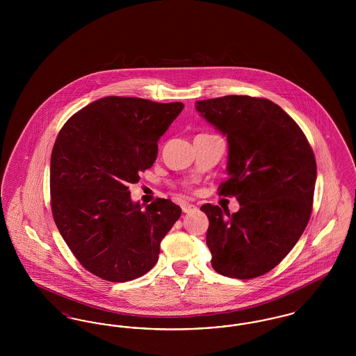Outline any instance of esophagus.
Here are the masks:
<instances>
[{
  "label": "esophagus",
  "instance_id": "1",
  "mask_svg": "<svg viewBox=\"0 0 356 356\" xmlns=\"http://www.w3.org/2000/svg\"><path fill=\"white\" fill-rule=\"evenodd\" d=\"M181 209H183L184 213H191V212H195L197 208L193 204L183 203L181 204Z\"/></svg>",
  "mask_w": 356,
  "mask_h": 356
}]
</instances>
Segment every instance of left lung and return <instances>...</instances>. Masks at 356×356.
<instances>
[{
  "instance_id": "left-lung-1",
  "label": "left lung",
  "mask_w": 356,
  "mask_h": 356,
  "mask_svg": "<svg viewBox=\"0 0 356 356\" xmlns=\"http://www.w3.org/2000/svg\"><path fill=\"white\" fill-rule=\"evenodd\" d=\"M196 111L228 140V179L220 196H235V213L204 204L213 270L252 279L275 268L305 232L312 212L316 161L299 125L275 102L224 96Z\"/></svg>"
}]
</instances>
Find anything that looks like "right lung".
Here are the masks:
<instances>
[{
	"label": "right lung",
	"mask_w": 356,
	"mask_h": 356,
	"mask_svg": "<svg viewBox=\"0 0 356 356\" xmlns=\"http://www.w3.org/2000/svg\"><path fill=\"white\" fill-rule=\"evenodd\" d=\"M183 108L109 96L74 113L56 138L53 219L80 264L104 280L121 283L151 271L161 240L181 215L170 199L143 208L128 186L152 167L159 138Z\"/></svg>",
	"instance_id": "right-lung-1"
}]
</instances>
